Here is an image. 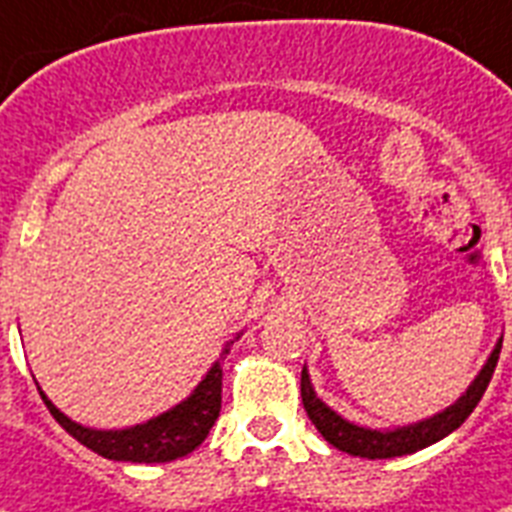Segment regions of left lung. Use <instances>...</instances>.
<instances>
[{"instance_id":"obj_1","label":"left lung","mask_w":512,"mask_h":512,"mask_svg":"<svg viewBox=\"0 0 512 512\" xmlns=\"http://www.w3.org/2000/svg\"><path fill=\"white\" fill-rule=\"evenodd\" d=\"M502 340L497 342V348L492 350L487 366L481 369L479 377L474 379V384L468 387L466 395L458 400L455 405H450L447 411L437 413V416L426 418V421H418V424L403 426V429H395V432H377V429H363V426L348 424L345 418L337 416L335 411H329L322 400L316 398L314 387H311V379H308L306 369L301 374V398L303 408H306L311 424L319 429L329 445H335L337 450L350 455H358V458H398V455L416 453V450H424V447L434 445L442 437H447L450 432H455L463 421H466L474 408L479 405V400L484 398L489 382H492L494 366L500 361Z\"/></svg>"}]
</instances>
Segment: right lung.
<instances>
[{
    "label": "right lung",
    "instance_id": "right-lung-1",
    "mask_svg": "<svg viewBox=\"0 0 512 512\" xmlns=\"http://www.w3.org/2000/svg\"><path fill=\"white\" fill-rule=\"evenodd\" d=\"M41 400L70 437L78 439L88 450L99 453L101 458L130 460V463H167V460L193 453L209 437V429L214 426L219 408H222V369H219V363H214L204 382L198 384L188 400L162 416L151 418L146 424L122 429V432L86 429V426L70 421L62 411H57L44 392H41Z\"/></svg>",
    "mask_w": 512,
    "mask_h": 512
}]
</instances>
